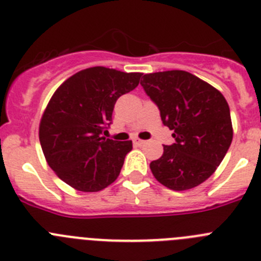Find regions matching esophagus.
I'll return each mask as SVG.
<instances>
[{"mask_svg":"<svg viewBox=\"0 0 261 261\" xmlns=\"http://www.w3.org/2000/svg\"><path fill=\"white\" fill-rule=\"evenodd\" d=\"M144 140H140V139H134V145H136V147H140V145L144 144Z\"/></svg>","mask_w":261,"mask_h":261,"instance_id":"esophagus-1","label":"esophagus"}]
</instances>
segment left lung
Returning <instances> with one entry per match:
<instances>
[{
  "label": "left lung",
  "instance_id": "obj_1",
  "mask_svg": "<svg viewBox=\"0 0 261 261\" xmlns=\"http://www.w3.org/2000/svg\"><path fill=\"white\" fill-rule=\"evenodd\" d=\"M157 104L175 143L152 161L155 179L172 191L198 187L215 172L233 139L229 106L219 90L186 70L143 75L140 82Z\"/></svg>",
  "mask_w": 261,
  "mask_h": 261
}]
</instances>
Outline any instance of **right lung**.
Masks as SVG:
<instances>
[{
	"instance_id": "1",
	"label": "right lung",
	"mask_w": 261,
	"mask_h": 261,
	"mask_svg": "<svg viewBox=\"0 0 261 261\" xmlns=\"http://www.w3.org/2000/svg\"><path fill=\"white\" fill-rule=\"evenodd\" d=\"M143 73L91 67L57 89L40 121V143L48 166L68 186L99 192L118 177L133 142L107 139L114 104L139 85Z\"/></svg>"
}]
</instances>
